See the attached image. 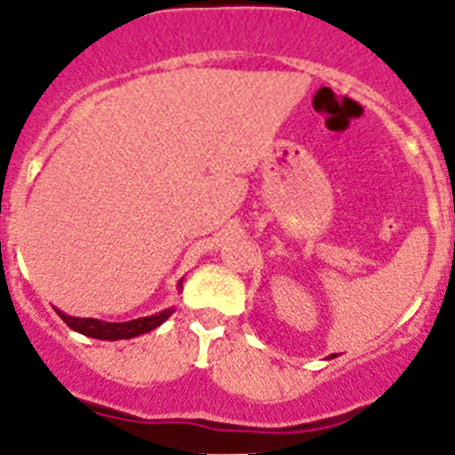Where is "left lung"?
<instances>
[{"label":"left lung","mask_w":455,"mask_h":455,"mask_svg":"<svg viewBox=\"0 0 455 455\" xmlns=\"http://www.w3.org/2000/svg\"><path fill=\"white\" fill-rule=\"evenodd\" d=\"M331 357H335V355H331Z\"/></svg>","instance_id":"8db88e82"}]
</instances>
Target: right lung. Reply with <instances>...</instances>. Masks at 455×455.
Segmentation results:
<instances>
[{
  "mask_svg": "<svg viewBox=\"0 0 455 455\" xmlns=\"http://www.w3.org/2000/svg\"><path fill=\"white\" fill-rule=\"evenodd\" d=\"M179 285L183 288V281H180ZM172 313H174V310L170 308V310H163V313L158 315H151V317H138V319H132V322L114 323V322H102V319H91V317H71V315H64L62 310H58V315L64 319V323H67L68 328H73V331L82 332V335L86 337L109 339V341L132 339V337L145 335V332L158 328Z\"/></svg>",
  "mask_w": 455,
  "mask_h": 455,
  "instance_id": "right-lung-1",
  "label": "right lung"
}]
</instances>
